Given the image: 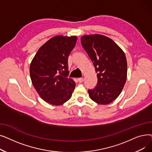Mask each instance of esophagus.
Masks as SVG:
<instances>
[{
    "instance_id": "obj_1",
    "label": "esophagus",
    "mask_w": 152,
    "mask_h": 152,
    "mask_svg": "<svg viewBox=\"0 0 152 152\" xmlns=\"http://www.w3.org/2000/svg\"><path fill=\"white\" fill-rule=\"evenodd\" d=\"M77 81H79V83H83V82L84 81V78H83V77H80V78H78V79H77Z\"/></svg>"
}]
</instances>
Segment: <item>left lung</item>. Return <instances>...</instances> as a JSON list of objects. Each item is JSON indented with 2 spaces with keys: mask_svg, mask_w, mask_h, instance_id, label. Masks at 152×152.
<instances>
[{
  "mask_svg": "<svg viewBox=\"0 0 152 152\" xmlns=\"http://www.w3.org/2000/svg\"><path fill=\"white\" fill-rule=\"evenodd\" d=\"M81 44L93 62L98 82L89 90L90 98L107 105L121 94L127 79V60L123 50L111 39L101 34L84 35Z\"/></svg>",
  "mask_w": 152,
  "mask_h": 152,
  "instance_id": "obj_1",
  "label": "left lung"
}]
</instances>
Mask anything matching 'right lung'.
Wrapping results in <instances>:
<instances>
[{"instance_id": "1", "label": "right lung", "mask_w": 152, "mask_h": 152, "mask_svg": "<svg viewBox=\"0 0 152 152\" xmlns=\"http://www.w3.org/2000/svg\"><path fill=\"white\" fill-rule=\"evenodd\" d=\"M77 39L75 36L52 37L39 48L30 64L32 83L39 96L50 105H63L75 88L73 79L68 78V58Z\"/></svg>"}]
</instances>
